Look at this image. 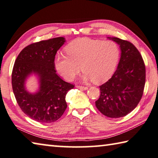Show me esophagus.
Wrapping results in <instances>:
<instances>
[{"instance_id":"1","label":"esophagus","mask_w":158,"mask_h":158,"mask_svg":"<svg viewBox=\"0 0 158 158\" xmlns=\"http://www.w3.org/2000/svg\"><path fill=\"white\" fill-rule=\"evenodd\" d=\"M77 88L82 89V90H87L88 89V87L87 86H77Z\"/></svg>"}]
</instances>
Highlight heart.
<instances>
[{"label": "heart", "mask_w": 158, "mask_h": 158, "mask_svg": "<svg viewBox=\"0 0 158 158\" xmlns=\"http://www.w3.org/2000/svg\"><path fill=\"white\" fill-rule=\"evenodd\" d=\"M68 56L58 55L55 66L58 73L72 81L84 72L85 80H93L97 84L107 81L114 73L119 59V48L112 41L82 38L69 43L65 48Z\"/></svg>", "instance_id": "1"}]
</instances>
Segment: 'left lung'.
Segmentation results:
<instances>
[{
    "label": "left lung",
    "instance_id": "1",
    "mask_svg": "<svg viewBox=\"0 0 158 158\" xmlns=\"http://www.w3.org/2000/svg\"><path fill=\"white\" fill-rule=\"evenodd\" d=\"M112 39L119 45L121 57L114 74L100 86L101 94L96 106L102 114L118 118L130 113L141 101L146 83V66L133 44L116 37Z\"/></svg>",
    "mask_w": 158,
    "mask_h": 158
}]
</instances>
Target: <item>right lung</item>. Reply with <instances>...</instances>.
<instances>
[{
	"instance_id": "obj_1",
	"label": "right lung",
	"mask_w": 158,
	"mask_h": 158,
	"mask_svg": "<svg viewBox=\"0 0 158 158\" xmlns=\"http://www.w3.org/2000/svg\"><path fill=\"white\" fill-rule=\"evenodd\" d=\"M65 42L57 37L33 43L19 52L12 72V86L19 107L30 118L51 123L60 118L67 107L65 97L74 85L64 81L56 73L55 57ZM35 73L40 77V88L36 94L25 90V79Z\"/></svg>"
}]
</instances>
